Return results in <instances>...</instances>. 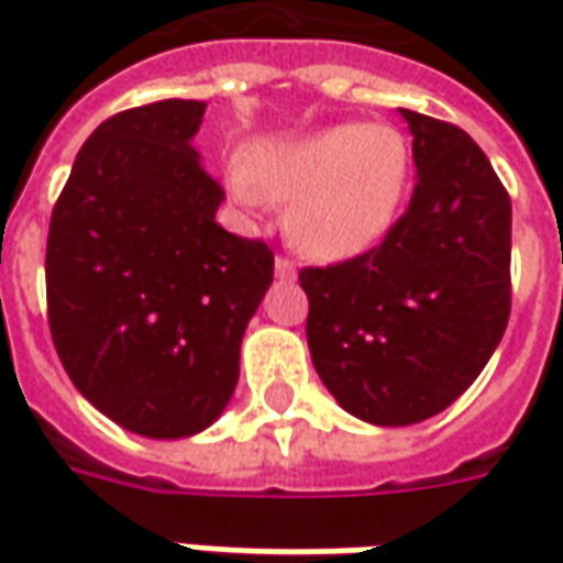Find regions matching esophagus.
<instances>
[{
    "mask_svg": "<svg viewBox=\"0 0 563 563\" xmlns=\"http://www.w3.org/2000/svg\"><path fill=\"white\" fill-rule=\"evenodd\" d=\"M274 274H277V280H295V262L289 256H277V262H274Z\"/></svg>",
    "mask_w": 563,
    "mask_h": 563,
    "instance_id": "1",
    "label": "esophagus"
}]
</instances>
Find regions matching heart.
Returning a JSON list of instances; mask_svg holds the SVG:
<instances>
[{
  "label": "heart",
  "instance_id": "b5f03b06",
  "mask_svg": "<svg viewBox=\"0 0 563 563\" xmlns=\"http://www.w3.org/2000/svg\"><path fill=\"white\" fill-rule=\"evenodd\" d=\"M413 150L389 123H331L298 139L262 141L229 174L246 205L289 201L286 232L305 253L346 258L398 220Z\"/></svg>",
  "mask_w": 563,
  "mask_h": 563
}]
</instances>
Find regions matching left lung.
Listing matches in <instances>:
<instances>
[{"label":"left lung","mask_w":563,"mask_h":563,"mask_svg":"<svg viewBox=\"0 0 563 563\" xmlns=\"http://www.w3.org/2000/svg\"><path fill=\"white\" fill-rule=\"evenodd\" d=\"M413 198L383 244L301 268L307 346L325 389L374 424L431 419L483 374L509 319L512 205L479 144L404 111Z\"/></svg>","instance_id":"left-lung-1"}]
</instances>
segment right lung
Segmentation results:
<instances>
[{"mask_svg":"<svg viewBox=\"0 0 563 563\" xmlns=\"http://www.w3.org/2000/svg\"><path fill=\"white\" fill-rule=\"evenodd\" d=\"M205 102L108 117L80 147L47 232V322L87 401L126 431H205L238 386L246 322L274 280L258 238L225 232V198L192 150Z\"/></svg>","mask_w":563,"mask_h":563,"instance_id":"1","label":"right lung"}]
</instances>
